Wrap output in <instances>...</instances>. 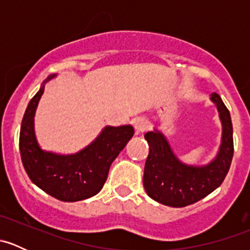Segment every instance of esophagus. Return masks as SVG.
Masks as SVG:
<instances>
[{
    "label": "esophagus",
    "instance_id": "obj_1",
    "mask_svg": "<svg viewBox=\"0 0 250 250\" xmlns=\"http://www.w3.org/2000/svg\"><path fill=\"white\" fill-rule=\"evenodd\" d=\"M133 125H134L135 133L139 134V133L145 132V130L147 129L148 122L145 120V118H137V120L134 121V123H133Z\"/></svg>",
    "mask_w": 250,
    "mask_h": 250
}]
</instances>
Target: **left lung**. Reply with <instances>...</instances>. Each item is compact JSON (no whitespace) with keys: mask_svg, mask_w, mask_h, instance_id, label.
<instances>
[{"mask_svg":"<svg viewBox=\"0 0 250 250\" xmlns=\"http://www.w3.org/2000/svg\"><path fill=\"white\" fill-rule=\"evenodd\" d=\"M210 100L216 105L221 125L218 155L206 166H190L174 155L169 143L157 129L147 132L148 156L144 169V188L152 200L165 206L181 208L213 192L223 184L233 156V132L231 116L220 95L213 93Z\"/></svg>","mask_w":250,"mask_h":250,"instance_id":"left-lung-1","label":"left lung"}]
</instances>
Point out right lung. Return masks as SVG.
Here are the masks:
<instances>
[{
  "label": "right lung",
  "instance_id": "obj_1",
  "mask_svg": "<svg viewBox=\"0 0 250 250\" xmlns=\"http://www.w3.org/2000/svg\"><path fill=\"white\" fill-rule=\"evenodd\" d=\"M30 100L21 121L19 148L22 166L32 183L41 190L64 202H77L97 195L104 186L111 163L132 139V125L105 127L97 139L72 155L44 151L40 147L34 128V117L44 84Z\"/></svg>",
  "mask_w": 250,
  "mask_h": 250
}]
</instances>
